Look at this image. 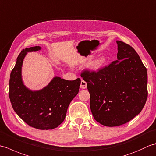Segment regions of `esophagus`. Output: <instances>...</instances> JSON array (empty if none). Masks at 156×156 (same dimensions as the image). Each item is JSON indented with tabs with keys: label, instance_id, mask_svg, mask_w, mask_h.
Listing matches in <instances>:
<instances>
[{
	"label": "esophagus",
	"instance_id": "34e87169",
	"mask_svg": "<svg viewBox=\"0 0 156 156\" xmlns=\"http://www.w3.org/2000/svg\"><path fill=\"white\" fill-rule=\"evenodd\" d=\"M87 87V83L84 80H82L81 83H80V88L82 89H85Z\"/></svg>",
	"mask_w": 156,
	"mask_h": 156
}]
</instances>
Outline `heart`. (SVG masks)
<instances>
[{"label": "heart", "instance_id": "b5f03b06", "mask_svg": "<svg viewBox=\"0 0 156 156\" xmlns=\"http://www.w3.org/2000/svg\"><path fill=\"white\" fill-rule=\"evenodd\" d=\"M106 61V59L104 57H101L100 58L97 59V60H95L92 64V68L93 69H98L99 68H101V66L105 64V62Z\"/></svg>", "mask_w": 156, "mask_h": 156}]
</instances>
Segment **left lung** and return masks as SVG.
Masks as SVG:
<instances>
[{
  "mask_svg": "<svg viewBox=\"0 0 156 156\" xmlns=\"http://www.w3.org/2000/svg\"><path fill=\"white\" fill-rule=\"evenodd\" d=\"M117 60L98 69H85L90 107L94 119L108 127L131 121L143 109L147 98V72L136 51L117 41Z\"/></svg>",
  "mask_w": 156,
  "mask_h": 156,
  "instance_id": "1",
  "label": "left lung"
}]
</instances>
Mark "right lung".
<instances>
[{
  "mask_svg": "<svg viewBox=\"0 0 156 156\" xmlns=\"http://www.w3.org/2000/svg\"><path fill=\"white\" fill-rule=\"evenodd\" d=\"M40 49L39 46L25 48L19 54L10 76L9 97L12 108L23 121L34 128L49 130L64 121L69 103L78 93L81 80L55 77L41 90H28L21 79L23 59L27 52Z\"/></svg>",
  "mask_w": 156,
  "mask_h": 156,
  "instance_id": "obj_1",
  "label": "right lung"
}]
</instances>
